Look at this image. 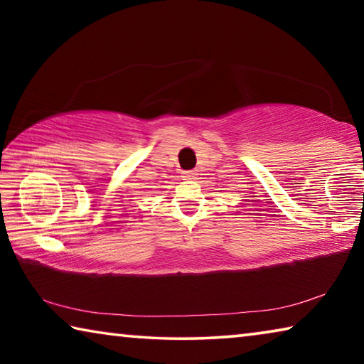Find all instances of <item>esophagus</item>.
Segmentation results:
<instances>
[{
  "label": "esophagus",
  "mask_w": 364,
  "mask_h": 364,
  "mask_svg": "<svg viewBox=\"0 0 364 364\" xmlns=\"http://www.w3.org/2000/svg\"><path fill=\"white\" fill-rule=\"evenodd\" d=\"M183 178H186V180H194L196 171H183Z\"/></svg>",
  "instance_id": "1"
}]
</instances>
